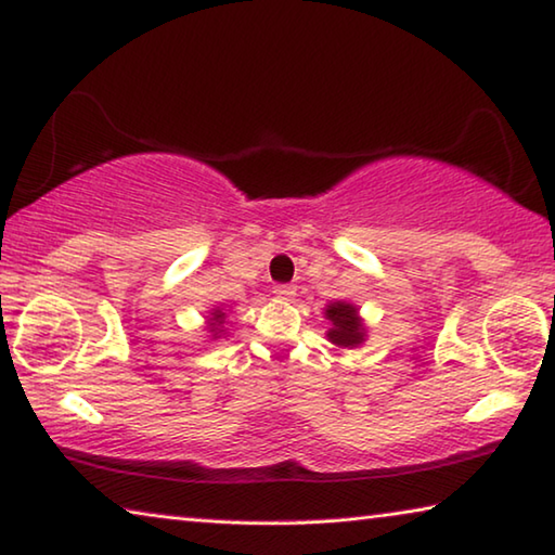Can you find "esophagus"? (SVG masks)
<instances>
[{
    "mask_svg": "<svg viewBox=\"0 0 555 555\" xmlns=\"http://www.w3.org/2000/svg\"><path fill=\"white\" fill-rule=\"evenodd\" d=\"M274 296L281 298V300H291L296 296V288L288 286V284H279V286H274Z\"/></svg>",
    "mask_w": 555,
    "mask_h": 555,
    "instance_id": "esophagus-1",
    "label": "esophagus"
}]
</instances>
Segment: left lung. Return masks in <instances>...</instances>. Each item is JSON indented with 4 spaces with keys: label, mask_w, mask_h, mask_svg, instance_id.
I'll return each instance as SVG.
<instances>
[{
    "label": "left lung",
    "mask_w": 555,
    "mask_h": 555,
    "mask_svg": "<svg viewBox=\"0 0 555 555\" xmlns=\"http://www.w3.org/2000/svg\"><path fill=\"white\" fill-rule=\"evenodd\" d=\"M323 315L331 323L325 335L335 347L354 350V347H360L367 340V325L362 321L360 308L350 304V300H331L323 308Z\"/></svg>",
    "instance_id": "left-lung-1"
}]
</instances>
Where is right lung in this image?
Masks as SVG:
<instances>
[{
    "label": "right lung",
    "mask_w": 555,
    "mask_h": 555,
    "mask_svg": "<svg viewBox=\"0 0 555 555\" xmlns=\"http://www.w3.org/2000/svg\"><path fill=\"white\" fill-rule=\"evenodd\" d=\"M205 318H208V321H205V331L210 333V340H218V337H228L230 327H224V323H228V313H224L222 306H215Z\"/></svg>",
    "instance_id": "1"
}]
</instances>
